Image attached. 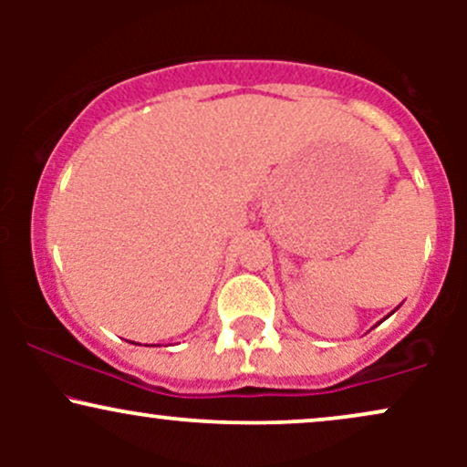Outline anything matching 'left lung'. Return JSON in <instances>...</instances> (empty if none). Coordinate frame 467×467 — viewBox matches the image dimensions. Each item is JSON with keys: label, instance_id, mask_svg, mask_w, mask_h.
<instances>
[{"label": "left lung", "instance_id": "8db88e82", "mask_svg": "<svg viewBox=\"0 0 467 467\" xmlns=\"http://www.w3.org/2000/svg\"><path fill=\"white\" fill-rule=\"evenodd\" d=\"M395 309H398V307H395ZM395 309H393V312H395ZM393 312H390V314H393Z\"/></svg>", "mask_w": 467, "mask_h": 467}]
</instances>
